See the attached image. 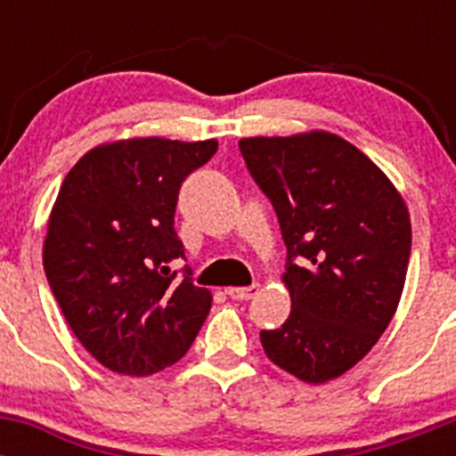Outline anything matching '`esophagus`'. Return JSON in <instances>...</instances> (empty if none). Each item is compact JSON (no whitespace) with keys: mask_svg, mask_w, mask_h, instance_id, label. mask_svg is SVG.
I'll return each mask as SVG.
<instances>
[{"mask_svg":"<svg viewBox=\"0 0 456 456\" xmlns=\"http://www.w3.org/2000/svg\"><path fill=\"white\" fill-rule=\"evenodd\" d=\"M257 289H260V285L253 283V285H247V288H228L225 289V294H228L231 299L247 301V299H253V297H256Z\"/></svg>","mask_w":456,"mask_h":456,"instance_id":"obj_1","label":"esophagus"}]
</instances>
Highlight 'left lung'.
Wrapping results in <instances>:
<instances>
[{"instance_id":"8db88e82","label":"left lung","mask_w":456,"mask_h":456,"mask_svg":"<svg viewBox=\"0 0 456 456\" xmlns=\"http://www.w3.org/2000/svg\"><path fill=\"white\" fill-rule=\"evenodd\" d=\"M288 247L292 310L260 331L272 363L308 384L352 370L393 320L411 256V219L386 173L331 132L241 139Z\"/></svg>"}]
</instances>
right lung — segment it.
<instances>
[{"label": "right lung", "mask_w": 456, "mask_h": 456, "mask_svg": "<svg viewBox=\"0 0 456 456\" xmlns=\"http://www.w3.org/2000/svg\"><path fill=\"white\" fill-rule=\"evenodd\" d=\"M219 143L127 139L93 148L63 180L47 221L43 267L84 349L111 372L148 377L178 363L212 305L193 285L175 205L184 178Z\"/></svg>", "instance_id": "obj_1"}]
</instances>
